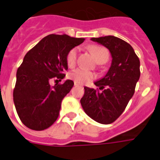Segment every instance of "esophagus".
Returning a JSON list of instances; mask_svg holds the SVG:
<instances>
[{"mask_svg":"<svg viewBox=\"0 0 160 160\" xmlns=\"http://www.w3.org/2000/svg\"><path fill=\"white\" fill-rule=\"evenodd\" d=\"M74 86H75V87H78L79 85H78V83H76V82H74Z\"/></svg>","mask_w":160,"mask_h":160,"instance_id":"34e87169","label":"esophagus"}]
</instances>
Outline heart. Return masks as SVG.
<instances>
[{"instance_id":"obj_1","label":"heart","mask_w":160,"mask_h":160,"mask_svg":"<svg viewBox=\"0 0 160 160\" xmlns=\"http://www.w3.org/2000/svg\"><path fill=\"white\" fill-rule=\"evenodd\" d=\"M90 50L94 54V58L96 59L98 62H100L102 61L107 62L108 60L109 52L106 48L99 46H90ZM78 53V47L73 48L68 53L67 56H66V62L70 67H72L75 65ZM69 77L78 84H87L95 78V74L90 70L79 68V69L71 72L69 74Z\"/></svg>"}]
</instances>
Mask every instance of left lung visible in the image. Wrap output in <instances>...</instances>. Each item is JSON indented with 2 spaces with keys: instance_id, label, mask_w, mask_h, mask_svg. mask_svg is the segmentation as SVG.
Segmentation results:
<instances>
[{
  "instance_id": "8db88e82",
  "label": "left lung",
  "mask_w": 160,
  "mask_h": 160,
  "mask_svg": "<svg viewBox=\"0 0 160 160\" xmlns=\"http://www.w3.org/2000/svg\"><path fill=\"white\" fill-rule=\"evenodd\" d=\"M91 41L109 49L112 61L106 75L94 82L99 92L84 87L80 100L85 113L96 122L110 124L122 114L135 93L140 77V62L130 44L114 36L92 38Z\"/></svg>"
}]
</instances>
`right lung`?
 Instances as JSON below:
<instances>
[{
  "label": "right lung",
  "mask_w": 160,
  "mask_h": 160,
  "mask_svg": "<svg viewBox=\"0 0 160 160\" xmlns=\"http://www.w3.org/2000/svg\"><path fill=\"white\" fill-rule=\"evenodd\" d=\"M84 40L66 34L48 35L24 57L17 71L13 102L20 119L29 129L43 131L57 120L62 101L73 82L68 79L53 87L49 82L64 78L68 53Z\"/></svg>",
  "instance_id": "right-lung-1"
}]
</instances>
